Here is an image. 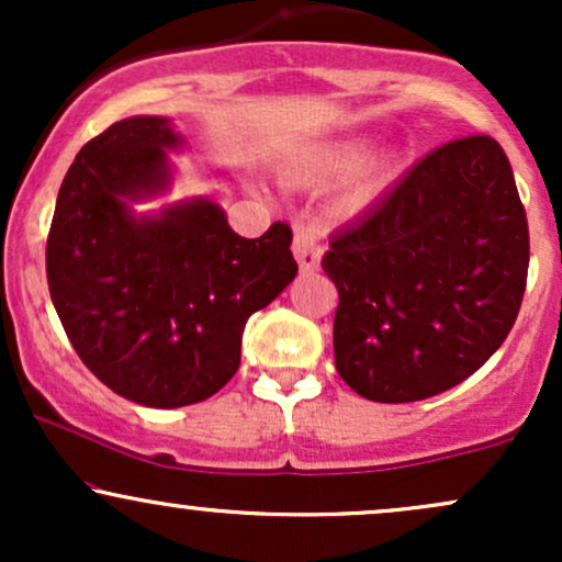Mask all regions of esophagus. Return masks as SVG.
Masks as SVG:
<instances>
[{
    "instance_id": "34e87169",
    "label": "esophagus",
    "mask_w": 562,
    "mask_h": 562,
    "mask_svg": "<svg viewBox=\"0 0 562 562\" xmlns=\"http://www.w3.org/2000/svg\"><path fill=\"white\" fill-rule=\"evenodd\" d=\"M293 256L299 261L301 272H314V269H319L322 261V245L312 232L299 229L293 237Z\"/></svg>"
}]
</instances>
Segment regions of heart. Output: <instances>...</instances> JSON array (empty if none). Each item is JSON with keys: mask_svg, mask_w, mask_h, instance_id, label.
<instances>
[{"mask_svg": "<svg viewBox=\"0 0 562 562\" xmlns=\"http://www.w3.org/2000/svg\"><path fill=\"white\" fill-rule=\"evenodd\" d=\"M370 139L338 137L308 145L285 166V179L295 187H327L349 177L340 192L346 211H362L389 192L398 173V160L391 156L367 158Z\"/></svg>", "mask_w": 562, "mask_h": 562, "instance_id": "heart-1", "label": "heart"}]
</instances>
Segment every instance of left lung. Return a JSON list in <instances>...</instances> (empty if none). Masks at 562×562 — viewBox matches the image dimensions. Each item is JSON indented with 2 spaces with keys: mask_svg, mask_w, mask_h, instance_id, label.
<instances>
[{
  "mask_svg": "<svg viewBox=\"0 0 562 562\" xmlns=\"http://www.w3.org/2000/svg\"><path fill=\"white\" fill-rule=\"evenodd\" d=\"M335 370L370 402L454 389L505 344L524 301L528 222L499 142L425 156L370 214L335 232Z\"/></svg>",
  "mask_w": 562,
  "mask_h": 562,
  "instance_id": "1",
  "label": "left lung"
}]
</instances>
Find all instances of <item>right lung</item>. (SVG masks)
I'll list each match as a JSON object with an SVG mask.
<instances>
[{
    "instance_id": "right-lung-1",
    "label": "right lung",
    "mask_w": 562,
    "mask_h": 562,
    "mask_svg": "<svg viewBox=\"0 0 562 562\" xmlns=\"http://www.w3.org/2000/svg\"><path fill=\"white\" fill-rule=\"evenodd\" d=\"M169 119L115 121L81 147L57 192L47 237L55 312L81 362L119 396L156 409L198 404L240 367L245 322L293 282V232H232L195 198L134 216L171 182Z\"/></svg>"
}]
</instances>
